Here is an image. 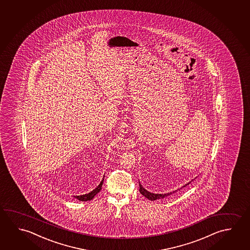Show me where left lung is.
I'll list each match as a JSON object with an SVG mask.
<instances>
[{"mask_svg": "<svg viewBox=\"0 0 250 250\" xmlns=\"http://www.w3.org/2000/svg\"><path fill=\"white\" fill-rule=\"evenodd\" d=\"M189 183H191V182H189ZM189 183L187 185H189ZM184 186V187H186ZM139 192L141 194H143L144 196L146 197V198H147L148 200H150V201H156V200H159V199H164L165 197L169 196V195H171L172 194V192H177V191H174V192H168V193H152L151 192H148L147 190H146V189L144 188L143 187H142V185L139 183Z\"/></svg>", "mask_w": 250, "mask_h": 250, "instance_id": "obj_1", "label": "left lung"}]
</instances>
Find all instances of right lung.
<instances>
[{"label":"right lung","mask_w":250,"mask_h":250,"mask_svg":"<svg viewBox=\"0 0 250 250\" xmlns=\"http://www.w3.org/2000/svg\"><path fill=\"white\" fill-rule=\"evenodd\" d=\"M103 182H104V179H103L102 181L100 182V184H99V186H98V187H97V188H96L93 190V191H91V192H89V193L83 194V195H78V196H75V198L81 201H87L92 200V199L94 198L95 195H96L97 193H99V192H100V190L102 189Z\"/></svg>","instance_id":"add662e5"}]
</instances>
